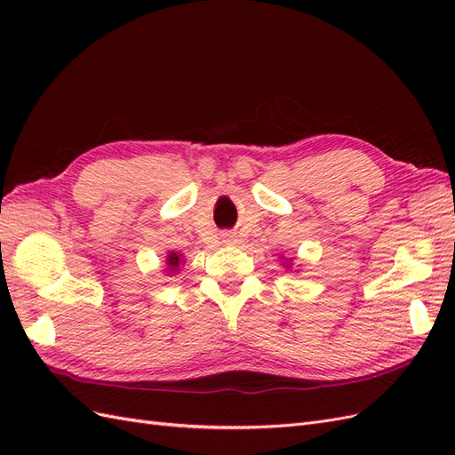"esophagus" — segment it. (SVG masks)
Listing matches in <instances>:
<instances>
[{
  "label": "esophagus",
  "instance_id": "34e87169",
  "mask_svg": "<svg viewBox=\"0 0 455 455\" xmlns=\"http://www.w3.org/2000/svg\"><path fill=\"white\" fill-rule=\"evenodd\" d=\"M222 241L224 243H233V241H235V235H231V233H222Z\"/></svg>",
  "mask_w": 455,
  "mask_h": 455
}]
</instances>
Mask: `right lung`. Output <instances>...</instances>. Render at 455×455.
Instances as JSON below:
<instances>
[{
    "label": "right lung",
    "mask_w": 455,
    "mask_h": 455,
    "mask_svg": "<svg viewBox=\"0 0 455 455\" xmlns=\"http://www.w3.org/2000/svg\"><path fill=\"white\" fill-rule=\"evenodd\" d=\"M180 264H182V254L171 251L167 254V267H164V269H167V273L171 275V273H176L178 269H180Z\"/></svg>",
    "instance_id": "obj_1"
}]
</instances>
